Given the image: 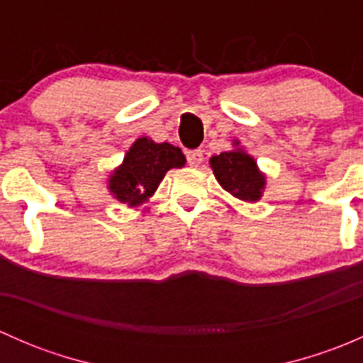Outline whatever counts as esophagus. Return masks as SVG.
<instances>
[{
	"instance_id": "34e87169",
	"label": "esophagus",
	"mask_w": 363,
	"mask_h": 363,
	"mask_svg": "<svg viewBox=\"0 0 363 363\" xmlns=\"http://www.w3.org/2000/svg\"><path fill=\"white\" fill-rule=\"evenodd\" d=\"M186 156H188L189 167H199V164L203 161V152L200 151V149H196V151H189Z\"/></svg>"
}]
</instances>
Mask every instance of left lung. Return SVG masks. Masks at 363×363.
I'll use <instances>...</instances> for the list:
<instances>
[{
	"instance_id": "1",
	"label": "left lung",
	"mask_w": 363,
	"mask_h": 363,
	"mask_svg": "<svg viewBox=\"0 0 363 363\" xmlns=\"http://www.w3.org/2000/svg\"><path fill=\"white\" fill-rule=\"evenodd\" d=\"M214 177L223 189L242 202H258L263 196L267 177L256 164L255 158L233 140L232 151L221 152L208 160Z\"/></svg>"
}]
</instances>
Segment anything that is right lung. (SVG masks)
<instances>
[{"instance_id":"right-lung-1","label":"right lung","mask_w":363,"mask_h":363,"mask_svg":"<svg viewBox=\"0 0 363 363\" xmlns=\"http://www.w3.org/2000/svg\"><path fill=\"white\" fill-rule=\"evenodd\" d=\"M184 164L186 156L179 147L140 137L128 149L123 163L108 175L107 188L117 202L138 207L155 195L170 168H182Z\"/></svg>"}]
</instances>
